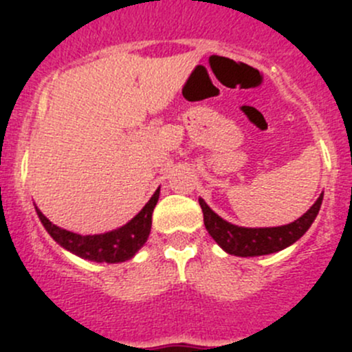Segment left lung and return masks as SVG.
<instances>
[{
	"label": "left lung",
	"instance_id": "1",
	"mask_svg": "<svg viewBox=\"0 0 352 352\" xmlns=\"http://www.w3.org/2000/svg\"><path fill=\"white\" fill-rule=\"evenodd\" d=\"M322 201H324V192L301 218L294 219L289 225L272 226V228H245V226L233 225L223 219L206 204L204 199L199 197L208 233L226 254L239 255V257H258V255L274 254L293 245L307 233L311 223L315 221L320 211Z\"/></svg>",
	"mask_w": 352,
	"mask_h": 352
}]
</instances>
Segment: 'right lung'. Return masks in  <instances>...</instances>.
Returning <instances> with one entry per match:
<instances>
[{"label":"right lung","instance_id":"add662e5","mask_svg":"<svg viewBox=\"0 0 352 352\" xmlns=\"http://www.w3.org/2000/svg\"><path fill=\"white\" fill-rule=\"evenodd\" d=\"M158 197L160 187L131 221H127L120 228L100 233V235H80V233L67 232V230L59 228L58 225L49 221L38 208H35V211H37L38 219L47 230L49 235L65 250L91 262L117 264V262H126L133 258L138 254V250L146 243L151 232V216H153V209L158 202Z\"/></svg>","mask_w":352,"mask_h":352}]
</instances>
